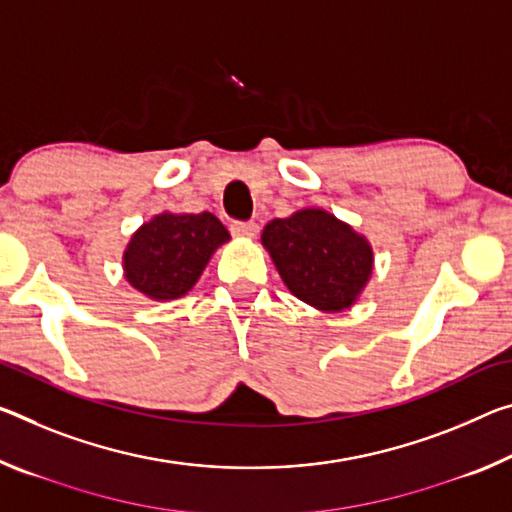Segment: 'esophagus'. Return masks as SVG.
<instances>
[{"label": "esophagus", "mask_w": 512, "mask_h": 512, "mask_svg": "<svg viewBox=\"0 0 512 512\" xmlns=\"http://www.w3.org/2000/svg\"><path fill=\"white\" fill-rule=\"evenodd\" d=\"M230 230H232L234 237H239V239H253L259 227H257V223H241V221H237V223L230 225Z\"/></svg>", "instance_id": "34e87169"}]
</instances>
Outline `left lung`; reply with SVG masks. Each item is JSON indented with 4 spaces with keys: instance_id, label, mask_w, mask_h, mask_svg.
Segmentation results:
<instances>
[{
    "instance_id": "left-lung-1",
    "label": "left lung",
    "mask_w": 512,
    "mask_h": 512,
    "mask_svg": "<svg viewBox=\"0 0 512 512\" xmlns=\"http://www.w3.org/2000/svg\"><path fill=\"white\" fill-rule=\"evenodd\" d=\"M282 282L321 312H344L367 287L373 248L367 237L326 209L305 207L273 218L262 232Z\"/></svg>"
}]
</instances>
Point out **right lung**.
Returning <instances> with one entry per match:
<instances>
[{
	"mask_svg": "<svg viewBox=\"0 0 512 512\" xmlns=\"http://www.w3.org/2000/svg\"><path fill=\"white\" fill-rule=\"evenodd\" d=\"M227 241L230 232L214 214L161 212L129 239L123 255L125 280L157 303L182 298Z\"/></svg>",
	"mask_w": 512,
	"mask_h": 512,
	"instance_id": "obj_1",
	"label": "right lung"
}]
</instances>
